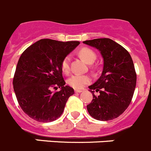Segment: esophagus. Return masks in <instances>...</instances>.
<instances>
[{
    "label": "esophagus",
    "instance_id": "esophagus-1",
    "mask_svg": "<svg viewBox=\"0 0 151 151\" xmlns=\"http://www.w3.org/2000/svg\"><path fill=\"white\" fill-rule=\"evenodd\" d=\"M82 91H83L79 90V89H76V90H75V92H76V93H81V92Z\"/></svg>",
    "mask_w": 151,
    "mask_h": 151
}]
</instances>
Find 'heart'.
Here are the masks:
<instances>
[{"instance_id": "1", "label": "heart", "mask_w": 151, "mask_h": 151, "mask_svg": "<svg viewBox=\"0 0 151 151\" xmlns=\"http://www.w3.org/2000/svg\"><path fill=\"white\" fill-rule=\"evenodd\" d=\"M78 54H79L80 57L88 64L93 63L97 58V55L94 51L89 48H86V47L81 49ZM69 62H70V57L67 56L63 60L62 63H61V69H62L63 73L65 74H68L70 71ZM90 81L91 78L87 75L75 74L68 78L67 83L69 86H71L73 88L81 89L83 88L85 85L88 84Z\"/></svg>"}]
</instances>
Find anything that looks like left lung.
<instances>
[{
    "label": "left lung",
    "instance_id": "left-lung-1",
    "mask_svg": "<svg viewBox=\"0 0 151 151\" xmlns=\"http://www.w3.org/2000/svg\"><path fill=\"white\" fill-rule=\"evenodd\" d=\"M99 50L104 60L101 76L88 86L93 100L87 105L88 113L95 119L108 121L117 118L130 104L136 86V73L129 52L110 38L83 41ZM99 91L98 96L94 92Z\"/></svg>",
    "mask_w": 151,
    "mask_h": 151
}]
</instances>
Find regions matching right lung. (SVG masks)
I'll list each match as a JSON object with an SVG mask.
<instances>
[{
    "label": "right lung",
    "mask_w": 151,
    "mask_h": 151,
    "mask_svg": "<svg viewBox=\"0 0 151 151\" xmlns=\"http://www.w3.org/2000/svg\"><path fill=\"white\" fill-rule=\"evenodd\" d=\"M79 44L41 39L19 57L13 89L19 104L30 118L50 122L61 116L69 97L74 94L73 88L65 85L61 63ZM58 87L59 92L52 91Z\"/></svg>",
    "instance_id": "obj_1"
}]
</instances>
